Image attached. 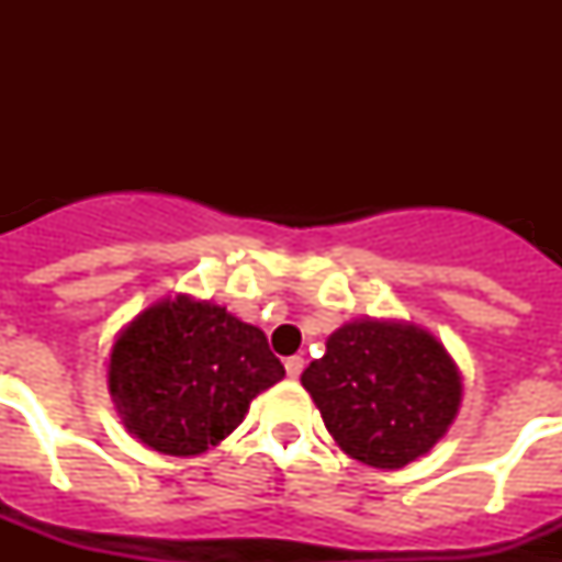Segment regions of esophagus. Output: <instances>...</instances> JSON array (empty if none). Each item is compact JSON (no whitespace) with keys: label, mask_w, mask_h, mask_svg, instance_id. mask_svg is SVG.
<instances>
[{"label":"esophagus","mask_w":562,"mask_h":562,"mask_svg":"<svg viewBox=\"0 0 562 562\" xmlns=\"http://www.w3.org/2000/svg\"><path fill=\"white\" fill-rule=\"evenodd\" d=\"M284 369H286V376H290V380H297V376H301V371H304V357H297V355L286 357Z\"/></svg>","instance_id":"34e87169"}]
</instances>
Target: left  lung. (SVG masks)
Listing matches in <instances>:
<instances>
[{"label":"left lung","mask_w":562,"mask_h":562,"mask_svg":"<svg viewBox=\"0 0 562 562\" xmlns=\"http://www.w3.org/2000/svg\"><path fill=\"white\" fill-rule=\"evenodd\" d=\"M342 453L400 470L448 434L461 405V374L430 331L360 317L326 340L301 374Z\"/></svg>","instance_id":"8db88e82"}]
</instances>
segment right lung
Listing matches in <instances>:
<instances>
[{"label": "right lung", "instance_id": "1", "mask_svg": "<svg viewBox=\"0 0 562 562\" xmlns=\"http://www.w3.org/2000/svg\"><path fill=\"white\" fill-rule=\"evenodd\" d=\"M278 380L284 366L265 331L188 295L143 310L109 355V394L128 434L180 459L216 448Z\"/></svg>", "mask_w": 562, "mask_h": 562}]
</instances>
